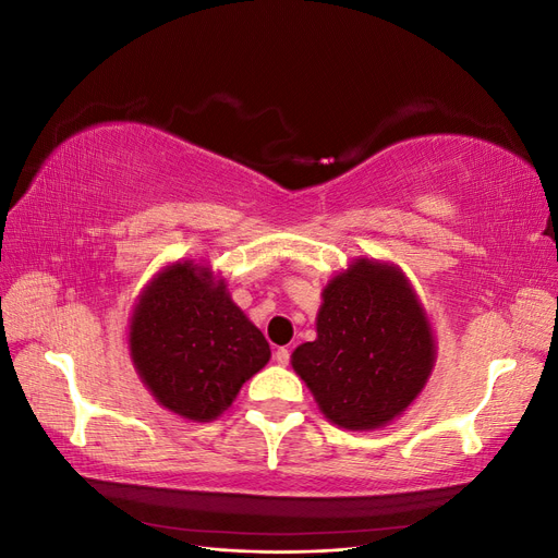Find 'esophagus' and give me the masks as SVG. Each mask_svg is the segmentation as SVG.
Listing matches in <instances>:
<instances>
[{"label": "esophagus", "instance_id": "obj_1", "mask_svg": "<svg viewBox=\"0 0 558 558\" xmlns=\"http://www.w3.org/2000/svg\"><path fill=\"white\" fill-rule=\"evenodd\" d=\"M275 361H277L279 365H289V361H291V351L286 349V347H279V349L275 351Z\"/></svg>", "mask_w": 558, "mask_h": 558}]
</instances>
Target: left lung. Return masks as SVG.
<instances>
[{
  "label": "left lung",
  "instance_id": "1",
  "mask_svg": "<svg viewBox=\"0 0 558 558\" xmlns=\"http://www.w3.org/2000/svg\"><path fill=\"white\" fill-rule=\"evenodd\" d=\"M435 359L430 326L408 279L356 260L324 291L316 340L293 351L320 412L349 430L379 428L421 393Z\"/></svg>",
  "mask_w": 558,
  "mask_h": 558
}]
</instances>
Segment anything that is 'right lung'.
<instances>
[{
    "mask_svg": "<svg viewBox=\"0 0 558 558\" xmlns=\"http://www.w3.org/2000/svg\"><path fill=\"white\" fill-rule=\"evenodd\" d=\"M130 353L162 408L211 421L265 367L269 344L226 283L189 260L167 267L144 291L132 314Z\"/></svg>",
    "mask_w": 558,
    "mask_h": 558,
    "instance_id": "obj_1",
    "label": "right lung"
}]
</instances>
